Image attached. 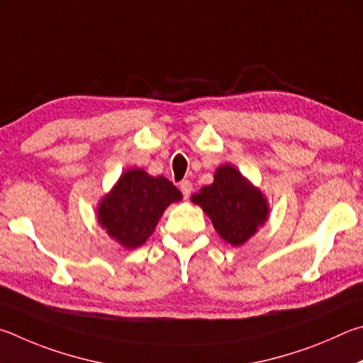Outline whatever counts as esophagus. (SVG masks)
<instances>
[{"label": "esophagus", "instance_id": "34e87169", "mask_svg": "<svg viewBox=\"0 0 363 363\" xmlns=\"http://www.w3.org/2000/svg\"><path fill=\"white\" fill-rule=\"evenodd\" d=\"M180 191L183 193V198L188 199L189 196H191V191H193V183L189 180H183L180 183Z\"/></svg>", "mask_w": 363, "mask_h": 363}]
</instances>
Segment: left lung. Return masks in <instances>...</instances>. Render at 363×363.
I'll return each instance as SVG.
<instances>
[{"instance_id":"left-lung-1","label":"left lung","mask_w":363,"mask_h":363,"mask_svg":"<svg viewBox=\"0 0 363 363\" xmlns=\"http://www.w3.org/2000/svg\"><path fill=\"white\" fill-rule=\"evenodd\" d=\"M191 201L212 220L220 238L234 247L245 244L269 215L263 193L230 164L220 165L212 185L201 188Z\"/></svg>"}]
</instances>
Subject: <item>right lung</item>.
I'll list each match as a JSON object with an SVG mask.
<instances>
[{"label":"right lung","mask_w":363,"mask_h":363,"mask_svg":"<svg viewBox=\"0 0 363 363\" xmlns=\"http://www.w3.org/2000/svg\"><path fill=\"white\" fill-rule=\"evenodd\" d=\"M178 201L182 193L165 177L129 169L100 201L97 220L111 239L125 249H137L155 231L165 208Z\"/></svg>","instance_id":"right-lung-1"}]
</instances>
